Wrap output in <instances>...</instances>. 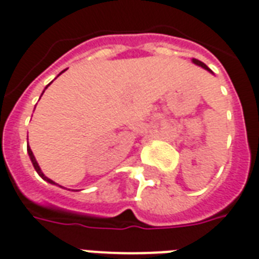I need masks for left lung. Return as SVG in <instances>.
<instances>
[{
    "instance_id": "left-lung-1",
    "label": "left lung",
    "mask_w": 259,
    "mask_h": 259,
    "mask_svg": "<svg viewBox=\"0 0 259 259\" xmlns=\"http://www.w3.org/2000/svg\"><path fill=\"white\" fill-rule=\"evenodd\" d=\"M192 63H193V64H196V66L202 67V68H204V70H207L208 72H211V74H212V71L210 70V68H208V67L206 66L204 63H202V61H200V60H196V59H192Z\"/></svg>"
}]
</instances>
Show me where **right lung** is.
Masks as SVG:
<instances>
[{"label": "right lung", "instance_id": "1", "mask_svg": "<svg viewBox=\"0 0 259 259\" xmlns=\"http://www.w3.org/2000/svg\"><path fill=\"white\" fill-rule=\"evenodd\" d=\"M64 71H66V70H64ZM61 72H63V71H61ZM61 72H60V74H61ZM49 85H51V83H49ZM49 85H48V86H49ZM48 86H47V88H48ZM47 88H45V89H47ZM44 92H45V91H44ZM44 92H42V95H44ZM27 152H28V156H30V159H31L32 166H34V168H35V171H37V173H38V176H39V177H41L42 180H45L47 183L53 184V185H57V184L55 183V181H52L51 178H48L47 176H45V174L42 173L41 167H39V164H38V162H37V159H35V156H34V154H32L31 148H30V145H28V144H27ZM59 187H60V185H59Z\"/></svg>", "mask_w": 259, "mask_h": 259}]
</instances>
